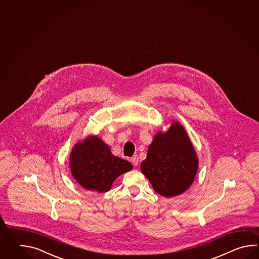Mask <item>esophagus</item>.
<instances>
[{
  "label": "esophagus",
  "mask_w": 259,
  "mask_h": 259,
  "mask_svg": "<svg viewBox=\"0 0 259 259\" xmlns=\"http://www.w3.org/2000/svg\"><path fill=\"white\" fill-rule=\"evenodd\" d=\"M131 160H132V163L133 165H138V164H139V156H138L137 154L133 155Z\"/></svg>",
  "instance_id": "34e87169"
}]
</instances>
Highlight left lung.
Listing matches in <instances>:
<instances>
[{"label": "left lung", "mask_w": 259, "mask_h": 259, "mask_svg": "<svg viewBox=\"0 0 259 259\" xmlns=\"http://www.w3.org/2000/svg\"><path fill=\"white\" fill-rule=\"evenodd\" d=\"M198 169V157L184 127L178 121L154 135L141 170L154 191L165 197L184 193Z\"/></svg>", "instance_id": "obj_1"}]
</instances>
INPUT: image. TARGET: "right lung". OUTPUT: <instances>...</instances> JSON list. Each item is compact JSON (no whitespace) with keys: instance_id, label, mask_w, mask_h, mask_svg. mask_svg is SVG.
Listing matches in <instances>:
<instances>
[{"instance_id":"add662e5","label":"right lung","mask_w":259,"mask_h":259,"mask_svg":"<svg viewBox=\"0 0 259 259\" xmlns=\"http://www.w3.org/2000/svg\"><path fill=\"white\" fill-rule=\"evenodd\" d=\"M73 177L86 190L105 193L117 177L132 169L127 160L111 153L110 147L97 136L77 143L69 156Z\"/></svg>"}]
</instances>
